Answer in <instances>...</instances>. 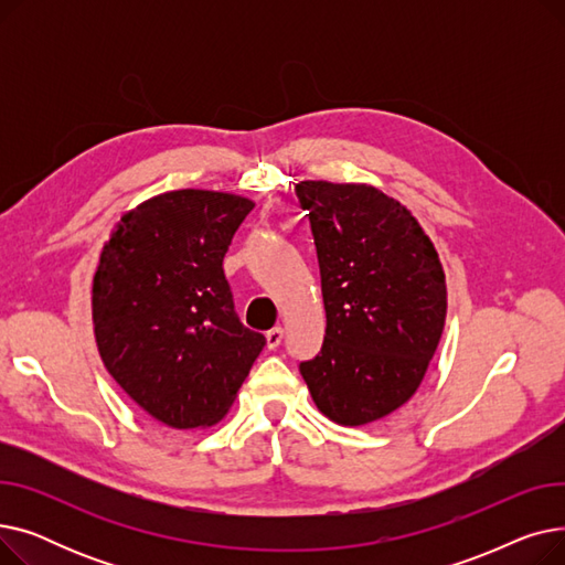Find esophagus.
Returning a JSON list of instances; mask_svg holds the SVG:
<instances>
[{"instance_id":"esophagus-1","label":"esophagus","mask_w":565,"mask_h":565,"mask_svg":"<svg viewBox=\"0 0 565 565\" xmlns=\"http://www.w3.org/2000/svg\"><path fill=\"white\" fill-rule=\"evenodd\" d=\"M265 341H267V348H270V350L279 348L281 341H284V330H281V328H273L270 332L265 334Z\"/></svg>"}]
</instances>
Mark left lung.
<instances>
[{"mask_svg":"<svg viewBox=\"0 0 565 565\" xmlns=\"http://www.w3.org/2000/svg\"><path fill=\"white\" fill-rule=\"evenodd\" d=\"M328 328L300 373L339 426H366L405 405L447 320V277L407 207L366 183L302 181Z\"/></svg>","mask_w":565,"mask_h":565,"instance_id":"1","label":"left lung"}]
</instances>
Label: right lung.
<instances>
[{"label":"right lung","instance_id":"1","mask_svg":"<svg viewBox=\"0 0 565 565\" xmlns=\"http://www.w3.org/2000/svg\"><path fill=\"white\" fill-rule=\"evenodd\" d=\"M254 201L173 190L124 213L94 275L100 360L146 414L169 428L226 417L265 345L233 311L224 254Z\"/></svg>","mask_w":565,"mask_h":565}]
</instances>
